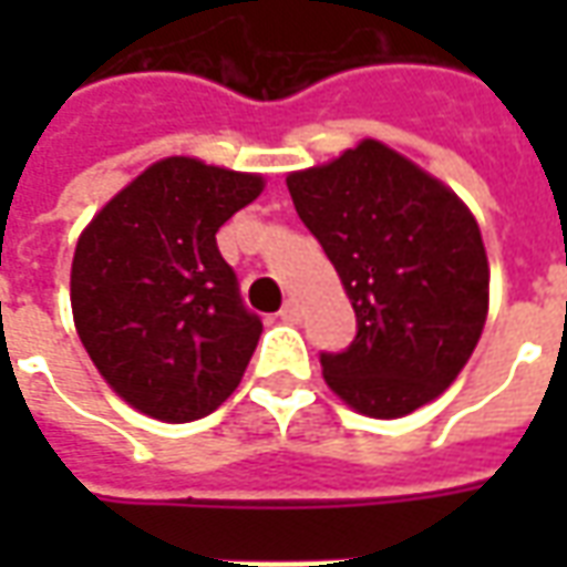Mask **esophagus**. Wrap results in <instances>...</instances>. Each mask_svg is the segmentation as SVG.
<instances>
[{
	"mask_svg": "<svg viewBox=\"0 0 567 567\" xmlns=\"http://www.w3.org/2000/svg\"><path fill=\"white\" fill-rule=\"evenodd\" d=\"M279 319L291 321V324H295V321H300V307H297V300H288V303L279 309Z\"/></svg>",
	"mask_w": 567,
	"mask_h": 567,
	"instance_id": "obj_1",
	"label": "esophagus"
}]
</instances>
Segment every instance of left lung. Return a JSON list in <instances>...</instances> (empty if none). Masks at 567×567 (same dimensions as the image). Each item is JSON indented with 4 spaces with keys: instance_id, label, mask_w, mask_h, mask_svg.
<instances>
[{
    "instance_id": "1",
    "label": "left lung",
    "mask_w": 567,
    "mask_h": 567,
    "mask_svg": "<svg viewBox=\"0 0 567 567\" xmlns=\"http://www.w3.org/2000/svg\"><path fill=\"white\" fill-rule=\"evenodd\" d=\"M288 190L355 309V340L321 352L324 382L377 419L434 401L486 324L488 260L474 215L450 187L373 140L291 173Z\"/></svg>"
}]
</instances>
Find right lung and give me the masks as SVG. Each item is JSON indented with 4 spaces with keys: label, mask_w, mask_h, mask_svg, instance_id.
Returning <instances> with one entry per match:
<instances>
[{
    "label": "right lung",
    "mask_w": 567,
    "mask_h": 567,
    "mask_svg": "<svg viewBox=\"0 0 567 567\" xmlns=\"http://www.w3.org/2000/svg\"><path fill=\"white\" fill-rule=\"evenodd\" d=\"M260 190V175L166 157L81 234L75 328L105 382L145 416H209L243 380L264 324L215 234Z\"/></svg>",
    "instance_id": "add662e5"
}]
</instances>
